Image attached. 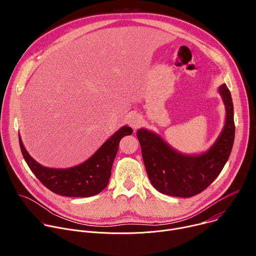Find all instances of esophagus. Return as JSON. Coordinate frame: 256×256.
Returning <instances> with one entry per match:
<instances>
[{
  "mask_svg": "<svg viewBox=\"0 0 256 256\" xmlns=\"http://www.w3.org/2000/svg\"><path fill=\"white\" fill-rule=\"evenodd\" d=\"M142 118L138 116V114H130V118H128V124L130 126L134 128V130H136L138 128H140V126L142 124Z\"/></svg>",
  "mask_w": 256,
  "mask_h": 256,
  "instance_id": "esophagus-1",
  "label": "esophagus"
}]
</instances>
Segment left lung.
Returning a JSON list of instances; mask_svg holds the SVG:
<instances>
[{
  "instance_id": "1",
  "label": "left lung",
  "mask_w": 256,
  "mask_h": 256,
  "mask_svg": "<svg viewBox=\"0 0 256 256\" xmlns=\"http://www.w3.org/2000/svg\"><path fill=\"white\" fill-rule=\"evenodd\" d=\"M226 109L225 124L208 150L200 154H182L172 148L158 134L140 128L136 136L140 144L146 171L152 186L161 194L190 198L204 190L221 173L231 154L234 138V107L226 84L218 89Z\"/></svg>"
}]
</instances>
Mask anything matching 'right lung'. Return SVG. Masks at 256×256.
I'll return each instance as SVG.
<instances>
[{
    "mask_svg": "<svg viewBox=\"0 0 256 256\" xmlns=\"http://www.w3.org/2000/svg\"><path fill=\"white\" fill-rule=\"evenodd\" d=\"M132 134V128L122 126L85 162L68 168H50L35 161L25 149L19 136L22 155L42 184L52 192L70 198H88L101 192L108 184L120 140Z\"/></svg>",
    "mask_w": 256,
    "mask_h": 256,
    "instance_id": "obj_1",
    "label": "right lung"
}]
</instances>
